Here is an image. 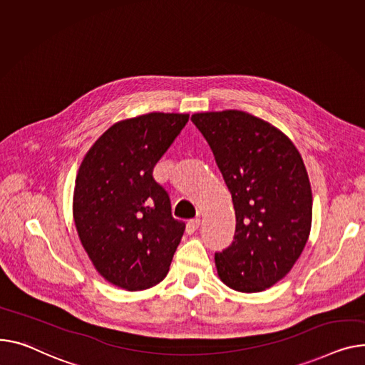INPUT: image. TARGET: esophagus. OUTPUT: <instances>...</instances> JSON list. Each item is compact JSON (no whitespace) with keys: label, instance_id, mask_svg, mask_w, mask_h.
<instances>
[{"label":"esophagus","instance_id":"esophagus-1","mask_svg":"<svg viewBox=\"0 0 365 365\" xmlns=\"http://www.w3.org/2000/svg\"><path fill=\"white\" fill-rule=\"evenodd\" d=\"M200 223H201L200 218H192V220H189L186 225V233L192 235L193 232H197L200 227Z\"/></svg>","mask_w":365,"mask_h":365}]
</instances>
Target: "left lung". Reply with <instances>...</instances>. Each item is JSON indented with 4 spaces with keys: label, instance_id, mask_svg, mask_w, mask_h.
<instances>
[{
    "label": "left lung",
    "instance_id": "8db88e82",
    "mask_svg": "<svg viewBox=\"0 0 365 365\" xmlns=\"http://www.w3.org/2000/svg\"><path fill=\"white\" fill-rule=\"evenodd\" d=\"M232 193L236 230L215 252L218 277L237 292L283 279L311 230L312 193L301 154L283 132L239 110L192 114Z\"/></svg>",
    "mask_w": 365,
    "mask_h": 365
}]
</instances>
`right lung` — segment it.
<instances>
[{
	"mask_svg": "<svg viewBox=\"0 0 365 365\" xmlns=\"http://www.w3.org/2000/svg\"><path fill=\"white\" fill-rule=\"evenodd\" d=\"M189 114L148 113L121 120L85 155L73 193L82 245L107 282L126 290L160 283L185 232L153 170Z\"/></svg>",
	"mask_w": 365,
	"mask_h": 365,
	"instance_id": "add662e5",
	"label": "right lung"
}]
</instances>
